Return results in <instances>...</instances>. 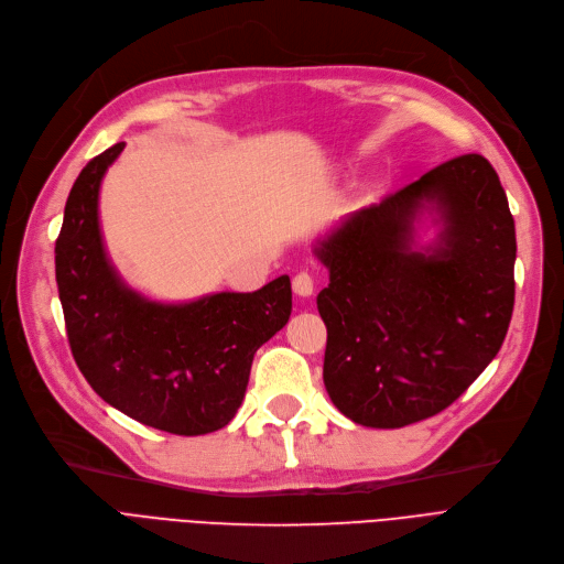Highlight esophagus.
I'll use <instances>...</instances> for the list:
<instances>
[{
	"label": "esophagus",
	"mask_w": 564,
	"mask_h": 564,
	"mask_svg": "<svg viewBox=\"0 0 564 564\" xmlns=\"http://www.w3.org/2000/svg\"><path fill=\"white\" fill-rule=\"evenodd\" d=\"M294 291H296V296H301V299H307V296L314 294V278L307 273V270H303V273H299L294 278Z\"/></svg>",
	"instance_id": "34e87169"
}]
</instances>
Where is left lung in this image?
I'll return each mask as SVG.
<instances>
[{
  "label": "left lung",
  "instance_id": "obj_1",
  "mask_svg": "<svg viewBox=\"0 0 564 564\" xmlns=\"http://www.w3.org/2000/svg\"><path fill=\"white\" fill-rule=\"evenodd\" d=\"M425 214L441 231L419 246ZM314 254L330 280L317 296L324 384L354 423L435 416L498 356L513 312L516 229L486 156H456L351 213Z\"/></svg>",
  "mask_w": 564,
  "mask_h": 564
}]
</instances>
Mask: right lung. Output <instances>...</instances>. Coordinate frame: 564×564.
I'll list each match as a JSON object with an SVG mask.
<instances>
[{
    "label": "right lung",
    "instance_id": "right-lung-1",
    "mask_svg": "<svg viewBox=\"0 0 564 564\" xmlns=\"http://www.w3.org/2000/svg\"><path fill=\"white\" fill-rule=\"evenodd\" d=\"M122 150L87 162L66 198L55 242L66 337L87 384L122 414L173 435L215 433L236 416L257 349L289 322L291 282L177 305L129 289L99 229L101 177Z\"/></svg>",
    "mask_w": 564,
    "mask_h": 564
}]
</instances>
